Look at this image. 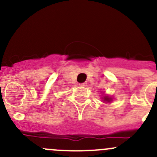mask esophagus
<instances>
[{"mask_svg": "<svg viewBox=\"0 0 157 157\" xmlns=\"http://www.w3.org/2000/svg\"><path fill=\"white\" fill-rule=\"evenodd\" d=\"M80 86H82V87H85V86H86V83H80Z\"/></svg>", "mask_w": 157, "mask_h": 157, "instance_id": "34e87169", "label": "esophagus"}]
</instances>
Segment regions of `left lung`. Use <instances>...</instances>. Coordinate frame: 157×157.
<instances>
[{"label": "left lung", "mask_w": 157, "mask_h": 157, "mask_svg": "<svg viewBox=\"0 0 157 157\" xmlns=\"http://www.w3.org/2000/svg\"><path fill=\"white\" fill-rule=\"evenodd\" d=\"M103 99H104V101H105V102H111V101H112V98L108 97V96H105Z\"/></svg>", "instance_id": "1"}]
</instances>
